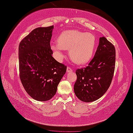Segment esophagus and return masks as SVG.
<instances>
[{
  "instance_id": "esophagus-1",
  "label": "esophagus",
  "mask_w": 133,
  "mask_h": 133,
  "mask_svg": "<svg viewBox=\"0 0 133 133\" xmlns=\"http://www.w3.org/2000/svg\"><path fill=\"white\" fill-rule=\"evenodd\" d=\"M66 72L68 73L69 72H72V69L70 68V66H68L67 68H66Z\"/></svg>"
}]
</instances>
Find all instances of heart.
Returning <instances> with one entry per match:
<instances>
[{"label": "heart", "mask_w": 133, "mask_h": 133, "mask_svg": "<svg viewBox=\"0 0 133 133\" xmlns=\"http://www.w3.org/2000/svg\"><path fill=\"white\" fill-rule=\"evenodd\" d=\"M95 45V36L91 32L69 30L61 32L57 43H52L51 48L59 58L64 56L62 50L69 49V56L74 63L84 64L91 59Z\"/></svg>", "instance_id": "obj_1"}]
</instances>
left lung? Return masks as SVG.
Wrapping results in <instances>:
<instances>
[{"mask_svg": "<svg viewBox=\"0 0 133 133\" xmlns=\"http://www.w3.org/2000/svg\"><path fill=\"white\" fill-rule=\"evenodd\" d=\"M114 46L101 37L94 58L88 65L76 70L75 94L80 101L91 102L101 97L111 83L115 66Z\"/></svg>", "mask_w": 133, "mask_h": 133, "instance_id": "8db88e82", "label": "left lung"}]
</instances>
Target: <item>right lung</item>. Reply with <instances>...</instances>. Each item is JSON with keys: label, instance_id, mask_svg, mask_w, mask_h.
Here are the masks:
<instances>
[{"label": "right lung", "instance_id": "add662e5", "mask_svg": "<svg viewBox=\"0 0 133 133\" xmlns=\"http://www.w3.org/2000/svg\"><path fill=\"white\" fill-rule=\"evenodd\" d=\"M53 26L34 29L19 45V77L32 98L47 101L55 95L57 86L66 71L51 55L50 40Z\"/></svg>", "mask_w": 133, "mask_h": 133}]
</instances>
